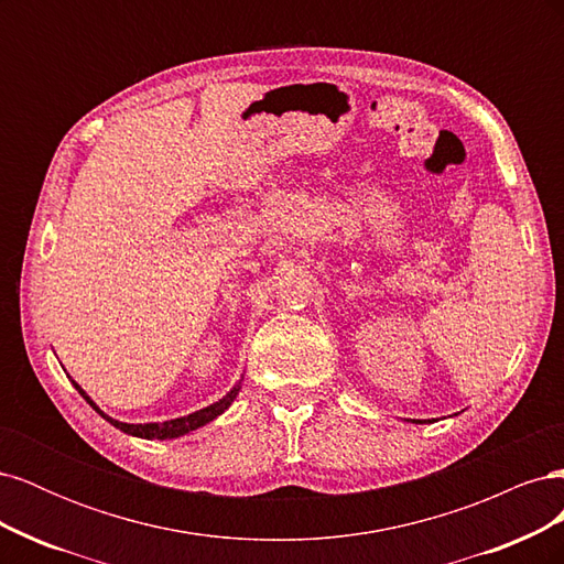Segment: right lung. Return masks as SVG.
<instances>
[{
    "instance_id": "obj_1",
    "label": "right lung",
    "mask_w": 564,
    "mask_h": 564,
    "mask_svg": "<svg viewBox=\"0 0 564 564\" xmlns=\"http://www.w3.org/2000/svg\"><path fill=\"white\" fill-rule=\"evenodd\" d=\"M75 388L79 390V395H82L84 400H87L100 416H104L106 421H110V423L115 425V429H119V431L127 433V435L145 437V440H169V437H181V435H185V433L197 431L199 425L214 421L218 414H224L226 409L230 406V402L237 398V392H240V386H237V388H232V390L228 392V395H226L224 400H218V402H214V404H209V406L199 409V412H195V414H187V416H181V419H174V421H164V423H122V421H115V419H110L108 414L100 412V409L94 404V400H91V398L87 395V392H84L77 383H75Z\"/></svg>"
}]
</instances>
